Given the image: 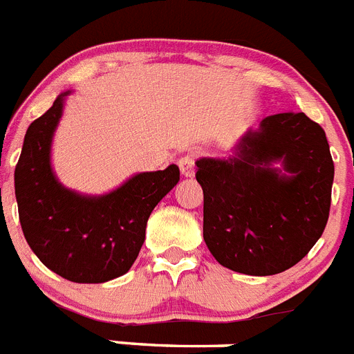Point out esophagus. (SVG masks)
<instances>
[{
	"label": "esophagus",
	"instance_id": "1",
	"mask_svg": "<svg viewBox=\"0 0 354 354\" xmlns=\"http://www.w3.org/2000/svg\"><path fill=\"white\" fill-rule=\"evenodd\" d=\"M178 165H180V171L185 178H192L196 174V158L192 155H185L178 160Z\"/></svg>",
	"mask_w": 354,
	"mask_h": 354
}]
</instances>
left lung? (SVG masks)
<instances>
[{"label": "left lung", "instance_id": "1", "mask_svg": "<svg viewBox=\"0 0 354 354\" xmlns=\"http://www.w3.org/2000/svg\"><path fill=\"white\" fill-rule=\"evenodd\" d=\"M196 165L205 194L203 236L225 268L259 277L286 272L323 234L333 160L324 130L304 113L264 118L234 155Z\"/></svg>", "mask_w": 354, "mask_h": 354}]
</instances>
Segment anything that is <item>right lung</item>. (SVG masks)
I'll return each mask as SVG.
<instances>
[{"label": "right lung", "mask_w": 354, "mask_h": 354, "mask_svg": "<svg viewBox=\"0 0 354 354\" xmlns=\"http://www.w3.org/2000/svg\"><path fill=\"white\" fill-rule=\"evenodd\" d=\"M26 130L15 165V199L28 245L47 268L79 284L125 275L145 243L155 206L180 181L178 165L139 173L106 196L65 189L53 173L50 145L65 97Z\"/></svg>", "instance_id": "right-lung-1"}]
</instances>
